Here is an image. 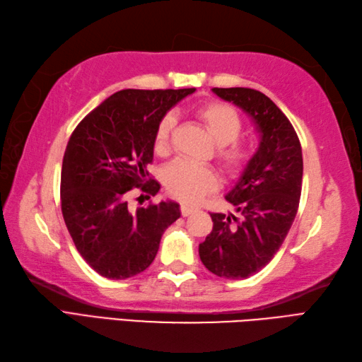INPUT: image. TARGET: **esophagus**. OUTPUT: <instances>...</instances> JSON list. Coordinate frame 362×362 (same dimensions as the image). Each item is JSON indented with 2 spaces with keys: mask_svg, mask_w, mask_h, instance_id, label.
<instances>
[{
  "mask_svg": "<svg viewBox=\"0 0 362 362\" xmlns=\"http://www.w3.org/2000/svg\"><path fill=\"white\" fill-rule=\"evenodd\" d=\"M195 211V208H192V206H187V204H182L181 206V216L182 217H187V216H190L192 212Z\"/></svg>",
  "mask_w": 362,
  "mask_h": 362,
  "instance_id": "34e87169",
  "label": "esophagus"
}]
</instances>
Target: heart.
<instances>
[{"mask_svg":"<svg viewBox=\"0 0 362 362\" xmlns=\"http://www.w3.org/2000/svg\"><path fill=\"white\" fill-rule=\"evenodd\" d=\"M197 119L216 140V159L228 175H235L252 159L253 148L245 140L239 139L242 119L238 110L226 103L211 101L195 109ZM175 128V119L165 115L158 124L154 136V150L158 154H167L170 137ZM164 182L168 194L184 203H198L204 195L217 187V176L209 167L190 164L187 160H176L164 173Z\"/></svg>","mask_w":362,"mask_h":362,"instance_id":"obj_1","label":"heart"}]
</instances>
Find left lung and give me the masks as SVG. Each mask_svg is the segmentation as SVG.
<instances>
[{
	"label": "left lung",
	"instance_id": "obj_1",
	"mask_svg": "<svg viewBox=\"0 0 362 362\" xmlns=\"http://www.w3.org/2000/svg\"><path fill=\"white\" fill-rule=\"evenodd\" d=\"M212 92L247 112L259 132V148L226 194L242 220L214 212L211 234L198 247L214 275L243 279L267 265L283 245L297 216L303 156L297 132L274 101L247 87H214Z\"/></svg>",
	"mask_w": 362,
	"mask_h": 362
}]
</instances>
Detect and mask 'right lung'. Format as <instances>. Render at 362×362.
Listing matches in <instances>:
<instances>
[{"label": "right lung", "instance_id": "right-lung-1", "mask_svg": "<svg viewBox=\"0 0 362 362\" xmlns=\"http://www.w3.org/2000/svg\"><path fill=\"white\" fill-rule=\"evenodd\" d=\"M194 92L124 88L87 114L70 136L61 175L62 216L79 255L101 276L127 279L148 269L162 234L180 218V204L172 200L134 211L128 197L134 187L148 198L159 192L156 180H146L158 124Z\"/></svg>", "mask_w": 362, "mask_h": 362}]
</instances>
